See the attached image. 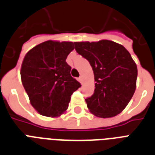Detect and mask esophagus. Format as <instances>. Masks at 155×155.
<instances>
[{"mask_svg": "<svg viewBox=\"0 0 155 155\" xmlns=\"http://www.w3.org/2000/svg\"><path fill=\"white\" fill-rule=\"evenodd\" d=\"M79 81L80 82V84H83V77H82V76H80V77H79Z\"/></svg>", "mask_w": 155, "mask_h": 155, "instance_id": "esophagus-1", "label": "esophagus"}]
</instances>
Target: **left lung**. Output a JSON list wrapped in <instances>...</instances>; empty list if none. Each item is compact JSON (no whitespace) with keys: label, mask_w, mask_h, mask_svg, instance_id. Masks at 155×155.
<instances>
[{"label":"left lung","mask_w":155,"mask_h":155,"mask_svg":"<svg viewBox=\"0 0 155 155\" xmlns=\"http://www.w3.org/2000/svg\"><path fill=\"white\" fill-rule=\"evenodd\" d=\"M75 51L88 60L95 79V91L85 99L87 108L97 117L121 113L136 89L137 68L130 52L110 40L76 42Z\"/></svg>","instance_id":"8db88e82"}]
</instances>
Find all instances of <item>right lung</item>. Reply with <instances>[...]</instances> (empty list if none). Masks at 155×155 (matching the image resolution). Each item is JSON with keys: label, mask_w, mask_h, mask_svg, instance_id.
I'll use <instances>...</instances> for the list:
<instances>
[{"label": "right lung", "mask_w": 155, "mask_h": 155, "mask_svg": "<svg viewBox=\"0 0 155 155\" xmlns=\"http://www.w3.org/2000/svg\"><path fill=\"white\" fill-rule=\"evenodd\" d=\"M72 42L48 40L35 46L24 57L21 79L31 105L38 113L57 117L67 111L71 96L81 87L71 75L66 58Z\"/></svg>", "instance_id": "obj_1"}]
</instances>
